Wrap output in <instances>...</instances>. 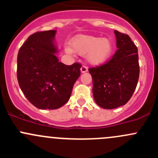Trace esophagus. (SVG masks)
Wrapping results in <instances>:
<instances>
[{
    "label": "esophagus",
    "instance_id": "34e87169",
    "mask_svg": "<svg viewBox=\"0 0 158 158\" xmlns=\"http://www.w3.org/2000/svg\"><path fill=\"white\" fill-rule=\"evenodd\" d=\"M88 71V67H87L85 65H83V66L81 67V73H85V72Z\"/></svg>",
    "mask_w": 158,
    "mask_h": 158
}]
</instances>
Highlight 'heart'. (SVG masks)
<instances>
[{"instance_id":"heart-1","label":"heart","mask_w":158,"mask_h":158,"mask_svg":"<svg viewBox=\"0 0 158 158\" xmlns=\"http://www.w3.org/2000/svg\"><path fill=\"white\" fill-rule=\"evenodd\" d=\"M73 51L81 56H85L90 63L98 65L109 59L112 51V44L108 38L94 36H79L75 38L71 44ZM66 50L73 52L71 48Z\"/></svg>"}]
</instances>
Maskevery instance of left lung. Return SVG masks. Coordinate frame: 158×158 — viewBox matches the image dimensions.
I'll use <instances>...</instances> for the list:
<instances>
[{
  "label": "left lung",
  "instance_id": "1",
  "mask_svg": "<svg viewBox=\"0 0 158 158\" xmlns=\"http://www.w3.org/2000/svg\"><path fill=\"white\" fill-rule=\"evenodd\" d=\"M117 48L104 64L89 68L95 102L106 109L124 106L130 100L139 79L138 48L128 34L114 30Z\"/></svg>",
  "mask_w": 158,
  "mask_h": 158
}]
</instances>
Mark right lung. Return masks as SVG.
Listing matches in <instances>:
<instances>
[{
    "instance_id": "add662e5",
    "label": "right lung",
    "mask_w": 158,
    "mask_h": 158,
    "mask_svg": "<svg viewBox=\"0 0 158 158\" xmlns=\"http://www.w3.org/2000/svg\"><path fill=\"white\" fill-rule=\"evenodd\" d=\"M56 30L30 35L17 55L19 85L31 104L40 109H56L69 101L82 65L59 62L53 40Z\"/></svg>"
}]
</instances>
